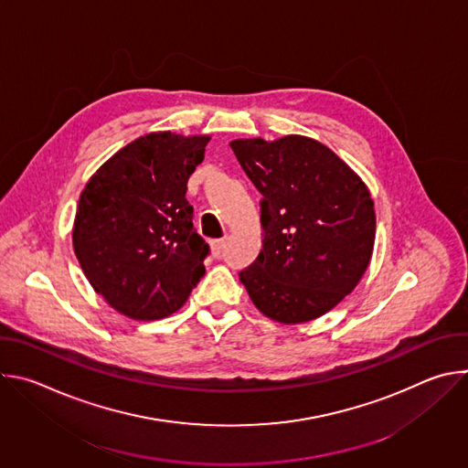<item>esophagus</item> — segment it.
Segmentation results:
<instances>
[{
  "label": "esophagus",
  "instance_id": "obj_1",
  "mask_svg": "<svg viewBox=\"0 0 468 468\" xmlns=\"http://www.w3.org/2000/svg\"><path fill=\"white\" fill-rule=\"evenodd\" d=\"M224 244H226V240H224V239L211 240V253H213L215 257H220V255H222V251H224Z\"/></svg>",
  "mask_w": 468,
  "mask_h": 468
}]
</instances>
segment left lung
Wrapping results in <instances>:
<instances>
[{
	"instance_id": "1",
	"label": "left lung",
	"mask_w": 468,
	"mask_h": 468,
	"mask_svg": "<svg viewBox=\"0 0 468 468\" xmlns=\"http://www.w3.org/2000/svg\"><path fill=\"white\" fill-rule=\"evenodd\" d=\"M262 194V250L240 272L253 305L274 322L314 320L367 272L376 213L365 181L322 143L287 135L229 143Z\"/></svg>"
}]
</instances>
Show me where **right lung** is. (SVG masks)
Listing matches in <instances>:
<instances>
[{
	"label": "right lung",
	"mask_w": 468,
	"mask_h": 468,
	"mask_svg": "<svg viewBox=\"0 0 468 468\" xmlns=\"http://www.w3.org/2000/svg\"><path fill=\"white\" fill-rule=\"evenodd\" d=\"M209 135L155 131L109 157L87 181L72 242L92 289L133 320H161L206 274L207 242L194 231L186 181Z\"/></svg>",
	"instance_id": "obj_1"
}]
</instances>
